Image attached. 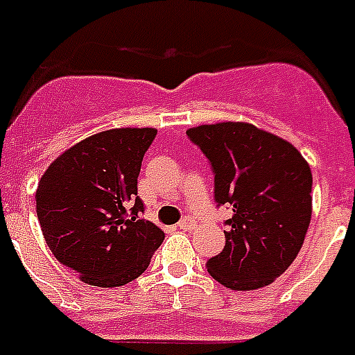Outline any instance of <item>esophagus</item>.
<instances>
[{
  "instance_id": "esophagus-1",
  "label": "esophagus",
  "mask_w": 355,
  "mask_h": 355,
  "mask_svg": "<svg viewBox=\"0 0 355 355\" xmlns=\"http://www.w3.org/2000/svg\"><path fill=\"white\" fill-rule=\"evenodd\" d=\"M194 225H196L194 218L191 216H185L180 223H178V227H180L181 231H191V229H194Z\"/></svg>"
}]
</instances>
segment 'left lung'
<instances>
[{
    "mask_svg": "<svg viewBox=\"0 0 355 355\" xmlns=\"http://www.w3.org/2000/svg\"><path fill=\"white\" fill-rule=\"evenodd\" d=\"M214 170V196L232 207L225 248L205 263L220 284L253 291L271 284L299 254L311 220V170L286 139L251 123L187 130Z\"/></svg>",
    "mask_w": 355,
    "mask_h": 355,
    "instance_id": "obj_1",
    "label": "left lung"
}]
</instances>
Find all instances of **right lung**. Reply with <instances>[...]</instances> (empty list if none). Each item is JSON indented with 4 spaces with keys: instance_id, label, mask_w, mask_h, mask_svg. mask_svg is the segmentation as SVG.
<instances>
[{
    "instance_id": "add662e5",
    "label": "right lung",
    "mask_w": 355,
    "mask_h": 355,
    "mask_svg": "<svg viewBox=\"0 0 355 355\" xmlns=\"http://www.w3.org/2000/svg\"><path fill=\"white\" fill-rule=\"evenodd\" d=\"M155 128H112L62 152L36 189V214L56 260L98 288H119L148 268L164 232L139 220L137 178Z\"/></svg>"
}]
</instances>
